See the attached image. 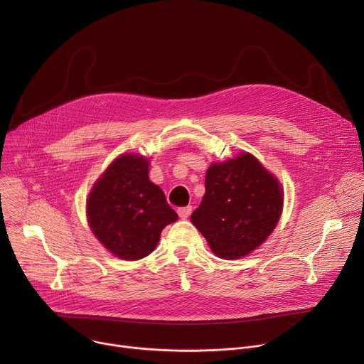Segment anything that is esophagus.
I'll return each instance as SVG.
<instances>
[{"instance_id":"obj_1","label":"esophagus","mask_w":364,"mask_h":364,"mask_svg":"<svg viewBox=\"0 0 364 364\" xmlns=\"http://www.w3.org/2000/svg\"><path fill=\"white\" fill-rule=\"evenodd\" d=\"M191 205H187V207H180V209L177 210L180 219H187L190 215H191Z\"/></svg>"}]
</instances>
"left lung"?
<instances>
[{
	"mask_svg": "<svg viewBox=\"0 0 364 364\" xmlns=\"http://www.w3.org/2000/svg\"><path fill=\"white\" fill-rule=\"evenodd\" d=\"M205 193L191 223L223 259H240L274 232L282 212L278 180L252 154L243 152L205 173Z\"/></svg>",
	"mask_w": 364,
	"mask_h": 364,
	"instance_id": "left-lung-1",
	"label": "left lung"
}]
</instances>
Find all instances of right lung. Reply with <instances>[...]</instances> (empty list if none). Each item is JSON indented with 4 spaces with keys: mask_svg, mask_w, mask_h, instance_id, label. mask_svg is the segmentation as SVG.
<instances>
[{
    "mask_svg": "<svg viewBox=\"0 0 364 364\" xmlns=\"http://www.w3.org/2000/svg\"><path fill=\"white\" fill-rule=\"evenodd\" d=\"M148 167L142 155L124 154L97 178L87 197L93 235L125 261L149 255L163 229L178 219L163 190L149 181Z\"/></svg>",
    "mask_w": 364,
    "mask_h": 364,
    "instance_id": "obj_1",
    "label": "right lung"
}]
</instances>
